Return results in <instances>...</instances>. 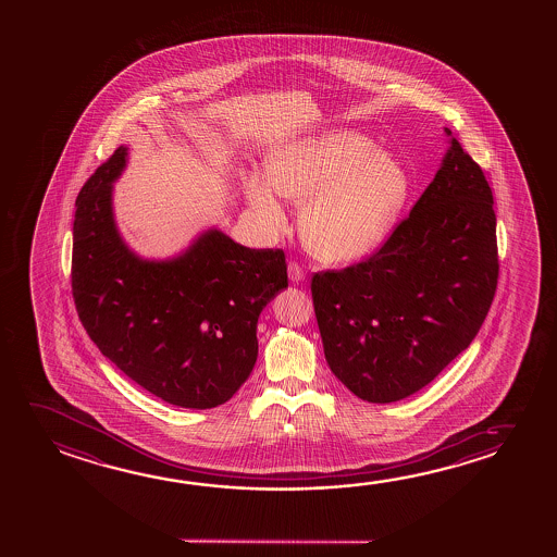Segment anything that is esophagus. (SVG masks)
Returning a JSON list of instances; mask_svg holds the SVG:
<instances>
[{
    "label": "esophagus",
    "instance_id": "1",
    "mask_svg": "<svg viewBox=\"0 0 557 557\" xmlns=\"http://www.w3.org/2000/svg\"><path fill=\"white\" fill-rule=\"evenodd\" d=\"M287 274H289V280L293 283H299L305 280V270H302L301 265L297 264V262H289L287 265Z\"/></svg>",
    "mask_w": 557,
    "mask_h": 557
}]
</instances>
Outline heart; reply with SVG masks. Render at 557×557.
<instances>
[{
    "label": "heart",
    "mask_w": 557,
    "mask_h": 557,
    "mask_svg": "<svg viewBox=\"0 0 557 557\" xmlns=\"http://www.w3.org/2000/svg\"><path fill=\"white\" fill-rule=\"evenodd\" d=\"M265 178H245L248 206L272 231L285 225L282 199L302 203L301 237L312 255L339 264L381 247L411 196L410 171L371 137L332 129L277 147Z\"/></svg>",
    "instance_id": "heart-1"
}]
</instances>
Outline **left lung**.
Listing matches in <instances>:
<instances>
[{
    "label": "left lung",
    "instance_id": "obj_1",
    "mask_svg": "<svg viewBox=\"0 0 557 557\" xmlns=\"http://www.w3.org/2000/svg\"><path fill=\"white\" fill-rule=\"evenodd\" d=\"M450 137L433 183L366 262L310 283L324 356L361 400L388 404L431 383L472 344L497 289L490 184Z\"/></svg>",
    "mask_w": 557,
    "mask_h": 557
}]
</instances>
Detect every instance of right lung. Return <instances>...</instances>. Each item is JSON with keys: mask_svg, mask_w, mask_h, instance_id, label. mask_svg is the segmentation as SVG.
Here are the masks:
<instances>
[{"mask_svg": "<svg viewBox=\"0 0 557 557\" xmlns=\"http://www.w3.org/2000/svg\"><path fill=\"white\" fill-rule=\"evenodd\" d=\"M126 163L128 147L120 146L75 200V309L102 356L147 393L181 408H215L255 369L258 317L287 287L285 255L208 228L173 258L137 256L112 208Z\"/></svg>", "mask_w": 557, "mask_h": 557, "instance_id": "1", "label": "right lung"}]
</instances>
